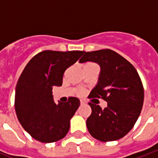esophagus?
I'll list each match as a JSON object with an SVG mask.
<instances>
[{"label":"esophagus","mask_w":158,"mask_h":158,"mask_svg":"<svg viewBox=\"0 0 158 158\" xmlns=\"http://www.w3.org/2000/svg\"><path fill=\"white\" fill-rule=\"evenodd\" d=\"M80 104H81V105H84V101H82V100H81V101H80Z\"/></svg>","instance_id":"1"}]
</instances>
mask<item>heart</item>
Wrapping results in <instances>:
<instances>
[{
  "instance_id": "heart-1",
  "label": "heart",
  "mask_w": 158,
  "mask_h": 158,
  "mask_svg": "<svg viewBox=\"0 0 158 158\" xmlns=\"http://www.w3.org/2000/svg\"><path fill=\"white\" fill-rule=\"evenodd\" d=\"M93 64V63H87L86 64ZM86 64H85V65H86ZM79 94H83V91H79Z\"/></svg>"
}]
</instances>
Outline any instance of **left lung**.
Segmentation results:
<instances>
[{"label": "left lung", "mask_w": 158, "mask_h": 158, "mask_svg": "<svg viewBox=\"0 0 158 158\" xmlns=\"http://www.w3.org/2000/svg\"><path fill=\"white\" fill-rule=\"evenodd\" d=\"M87 61L96 62L101 68L89 98H101L107 102L104 109L89 102L92 113L87 128L102 142L120 139L131 130L142 110L144 91L139 75L127 60L110 49L84 52L79 62Z\"/></svg>", "instance_id": "left-lung-1"}]
</instances>
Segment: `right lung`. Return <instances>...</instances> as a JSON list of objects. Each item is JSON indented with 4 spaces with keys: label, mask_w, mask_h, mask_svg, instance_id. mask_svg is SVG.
<instances>
[{
    "label": "right lung",
    "mask_w": 158,
    "mask_h": 158,
    "mask_svg": "<svg viewBox=\"0 0 158 158\" xmlns=\"http://www.w3.org/2000/svg\"><path fill=\"white\" fill-rule=\"evenodd\" d=\"M84 52L43 51L29 60L15 89V107L19 121L29 135L42 143L61 139L69 130L70 119L80 102L70 97L56 104L53 86H61L63 74Z\"/></svg>",
    "instance_id": "obj_1"
}]
</instances>
